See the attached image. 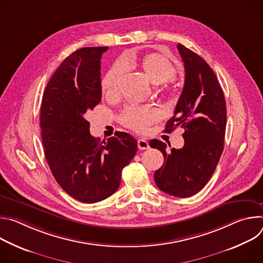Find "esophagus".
<instances>
[{"label":"esophagus","mask_w":263,"mask_h":263,"mask_svg":"<svg viewBox=\"0 0 263 263\" xmlns=\"http://www.w3.org/2000/svg\"><path fill=\"white\" fill-rule=\"evenodd\" d=\"M137 146H138V148H140V149H146V148L149 147L148 142H147L145 139H143V138H139V139L137 140Z\"/></svg>","instance_id":"esophagus-1"}]
</instances>
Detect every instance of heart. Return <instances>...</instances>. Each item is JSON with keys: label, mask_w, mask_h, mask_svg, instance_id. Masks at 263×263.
Returning <instances> with one entry per match:
<instances>
[{"label": "heart", "mask_w": 263, "mask_h": 263, "mask_svg": "<svg viewBox=\"0 0 263 263\" xmlns=\"http://www.w3.org/2000/svg\"><path fill=\"white\" fill-rule=\"evenodd\" d=\"M125 67H139L147 80L156 85L165 83L176 76V68L173 63L164 56L151 53L141 59L137 57H126L122 62H117L106 72L102 80L103 91L108 95L117 92L119 80ZM157 119V112L151 106H128L121 115V122L125 126L136 130L143 131L146 127Z\"/></svg>", "instance_id": "b5f03b06"}]
</instances>
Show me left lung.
I'll return each instance as SVG.
<instances>
[{
	"label": "left lung",
	"instance_id": "left-lung-1",
	"mask_svg": "<svg viewBox=\"0 0 263 263\" xmlns=\"http://www.w3.org/2000/svg\"><path fill=\"white\" fill-rule=\"evenodd\" d=\"M184 62L185 82L174 116L165 132L184 128V145L166 153V144L158 139L149 141L163 154L162 167L154 174L163 193L189 198L199 193L214 173L223 149L227 124L226 101L213 69L198 54L179 44Z\"/></svg>",
	"mask_w": 263,
	"mask_h": 263
}]
</instances>
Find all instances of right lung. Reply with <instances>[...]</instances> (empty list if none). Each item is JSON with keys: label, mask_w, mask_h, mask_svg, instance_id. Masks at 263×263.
Returning <instances> with one entry per match:
<instances>
[{"label": "right lung", "mask_w": 263, "mask_h": 263, "mask_svg": "<svg viewBox=\"0 0 263 263\" xmlns=\"http://www.w3.org/2000/svg\"><path fill=\"white\" fill-rule=\"evenodd\" d=\"M108 47L82 48L56 69L44 92L42 138L50 170L61 189L83 203L115 194L122 171L137 151L126 132L100 142L89 132V112L101 102V58Z\"/></svg>", "instance_id": "1"}]
</instances>
